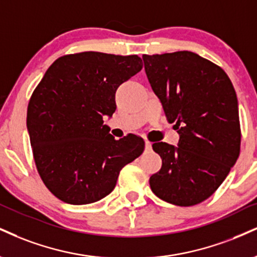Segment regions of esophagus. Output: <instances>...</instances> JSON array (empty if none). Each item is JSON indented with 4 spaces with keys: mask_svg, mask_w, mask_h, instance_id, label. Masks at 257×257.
I'll return each mask as SVG.
<instances>
[{
    "mask_svg": "<svg viewBox=\"0 0 257 257\" xmlns=\"http://www.w3.org/2000/svg\"><path fill=\"white\" fill-rule=\"evenodd\" d=\"M145 147H146V150H148V151H150L151 150V148H152V144H151V142L150 141H145Z\"/></svg>",
    "mask_w": 257,
    "mask_h": 257,
    "instance_id": "1",
    "label": "esophagus"
}]
</instances>
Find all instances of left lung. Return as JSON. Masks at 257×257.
<instances>
[{
    "label": "left lung",
    "instance_id": "1",
    "mask_svg": "<svg viewBox=\"0 0 257 257\" xmlns=\"http://www.w3.org/2000/svg\"><path fill=\"white\" fill-rule=\"evenodd\" d=\"M142 60L151 87L179 134L176 147L152 145L163 165L151 176V189L172 205H197L218 189L239 156L236 91L220 67L191 51Z\"/></svg>",
    "mask_w": 257,
    "mask_h": 257
}]
</instances>
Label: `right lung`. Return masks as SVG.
<instances>
[{"label": "right lung", "mask_w": 257, "mask_h": 257, "mask_svg": "<svg viewBox=\"0 0 257 257\" xmlns=\"http://www.w3.org/2000/svg\"><path fill=\"white\" fill-rule=\"evenodd\" d=\"M142 69L138 55L86 51L57 58L31 95L27 131L45 187L70 205L109 195L119 171L145 150L134 134L116 140L103 124L119 85Z\"/></svg>", "instance_id": "right-lung-1"}]
</instances>
